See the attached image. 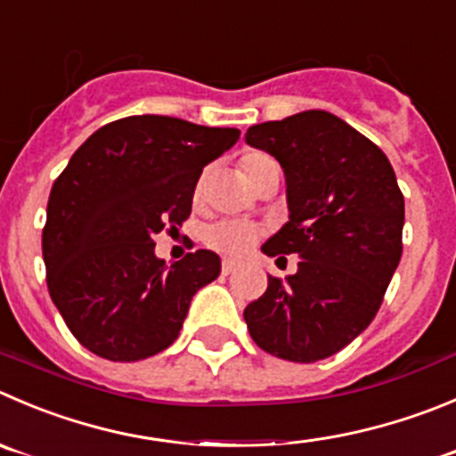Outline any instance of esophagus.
Instances as JSON below:
<instances>
[{
  "instance_id": "esophagus-1",
  "label": "esophagus",
  "mask_w": 456,
  "mask_h": 456,
  "mask_svg": "<svg viewBox=\"0 0 456 456\" xmlns=\"http://www.w3.org/2000/svg\"><path fill=\"white\" fill-rule=\"evenodd\" d=\"M232 271H235V262H232V259H224V262H221V273H224V275H231Z\"/></svg>"
}]
</instances>
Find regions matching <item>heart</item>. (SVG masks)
Segmentation results:
<instances>
[{"mask_svg":"<svg viewBox=\"0 0 456 456\" xmlns=\"http://www.w3.org/2000/svg\"><path fill=\"white\" fill-rule=\"evenodd\" d=\"M271 156L266 151H246L240 159V170L241 175L246 176L250 185H255L259 172L266 163H271ZM203 197V179H199L194 183L192 199L194 203L201 201ZM262 237V228L255 224H248V221H235V219H221L210 224L203 231V241H206L208 248L216 250V253L231 255V257H237V255L246 253L255 241Z\"/></svg>","mask_w":456,"mask_h":456,"instance_id":"heart-1","label":"heart"}]
</instances>
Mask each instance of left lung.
Listing matches in <instances>:
<instances>
[{
    "label": "left lung",
    "mask_w": 456,
    "mask_h": 456,
    "mask_svg": "<svg viewBox=\"0 0 456 456\" xmlns=\"http://www.w3.org/2000/svg\"><path fill=\"white\" fill-rule=\"evenodd\" d=\"M246 142L286 176L290 219L262 253L302 257L296 275H268L266 293L246 306L250 338L284 361H324L370 327L401 262L396 175L376 142L329 111L253 125Z\"/></svg>",
    "instance_id": "obj_1"
}]
</instances>
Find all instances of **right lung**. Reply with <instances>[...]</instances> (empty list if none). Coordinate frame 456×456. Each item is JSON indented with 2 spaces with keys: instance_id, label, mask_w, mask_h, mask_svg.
Masks as SVG:
<instances>
[{
  "instance_id": "obj_1",
  "label": "right lung",
  "mask_w": 456,
  "mask_h": 456,
  "mask_svg": "<svg viewBox=\"0 0 456 456\" xmlns=\"http://www.w3.org/2000/svg\"><path fill=\"white\" fill-rule=\"evenodd\" d=\"M237 138L232 127L127 116L91 134L55 179L42 231L46 286L91 354L134 362L179 338L221 259L197 250L167 268L151 237L188 219L203 166Z\"/></svg>"
}]
</instances>
